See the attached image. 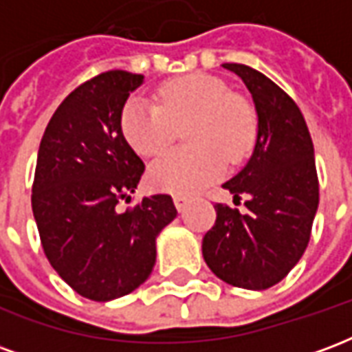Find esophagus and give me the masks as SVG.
I'll return each mask as SVG.
<instances>
[{
  "label": "esophagus",
  "instance_id": "1",
  "mask_svg": "<svg viewBox=\"0 0 352 352\" xmlns=\"http://www.w3.org/2000/svg\"><path fill=\"white\" fill-rule=\"evenodd\" d=\"M173 201H175V207L179 213H183L186 206H188V199L184 198V196H173Z\"/></svg>",
  "mask_w": 352,
  "mask_h": 352
}]
</instances>
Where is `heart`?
<instances>
[{
  "mask_svg": "<svg viewBox=\"0 0 352 352\" xmlns=\"http://www.w3.org/2000/svg\"><path fill=\"white\" fill-rule=\"evenodd\" d=\"M160 105L133 96L120 113V130L141 156H158L189 124L184 138L190 146L164 154L148 168L156 190L194 194L221 179L226 160L236 164L256 143L258 120L249 101L219 77L188 73L164 82Z\"/></svg>",
  "mask_w": 352,
  "mask_h": 352,
  "instance_id": "heart-1",
  "label": "heart"
}]
</instances>
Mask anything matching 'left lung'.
I'll list each match as a JSON object with an SVG mask.
<instances>
[{
  "mask_svg": "<svg viewBox=\"0 0 352 352\" xmlns=\"http://www.w3.org/2000/svg\"><path fill=\"white\" fill-rule=\"evenodd\" d=\"M241 77L254 100L258 135L251 160L222 186L247 213L217 204L214 226L201 243L211 272L232 287L264 290L302 258L318 207L315 151L296 101L256 69L224 64Z\"/></svg>",
  "mask_w": 352,
  "mask_h": 352,
  "instance_id": "left-lung-1",
  "label": "left lung"
}]
</instances>
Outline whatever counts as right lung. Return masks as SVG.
I'll return each mask as SVG.
<instances>
[{
  "label": "right lung",
  "mask_w": 352,
  "mask_h": 352,
  "mask_svg": "<svg viewBox=\"0 0 352 352\" xmlns=\"http://www.w3.org/2000/svg\"><path fill=\"white\" fill-rule=\"evenodd\" d=\"M143 75L105 72L65 98L43 133L32 209L50 265L77 294L109 302L145 283L156 236L177 217L168 194L130 201L145 164L120 130V113Z\"/></svg>",
  "instance_id": "1"
}]
</instances>
